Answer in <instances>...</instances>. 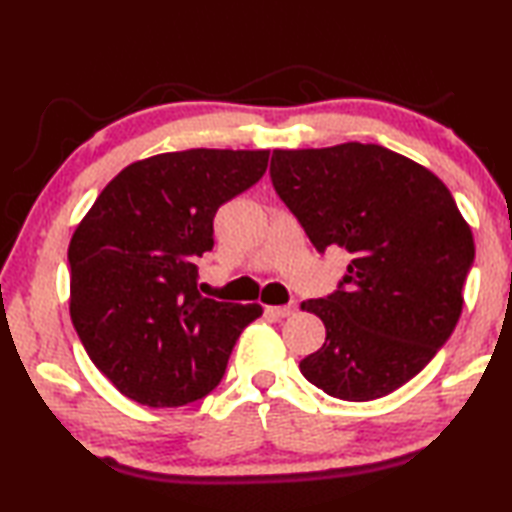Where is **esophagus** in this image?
I'll use <instances>...</instances> for the list:
<instances>
[{
  "label": "esophagus",
  "mask_w": 512,
  "mask_h": 512,
  "mask_svg": "<svg viewBox=\"0 0 512 512\" xmlns=\"http://www.w3.org/2000/svg\"><path fill=\"white\" fill-rule=\"evenodd\" d=\"M266 314L273 318H287L291 314H296V305H282V307H266Z\"/></svg>",
  "instance_id": "esophagus-1"
}]
</instances>
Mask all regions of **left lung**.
Returning a JSON list of instances; mask_svg holds the SVG:
<instances>
[{"mask_svg": "<svg viewBox=\"0 0 512 512\" xmlns=\"http://www.w3.org/2000/svg\"><path fill=\"white\" fill-rule=\"evenodd\" d=\"M268 173L318 253L339 246L352 255L339 287L302 302L327 336L300 372L348 402L397 391L461 318L474 239L454 196L429 169L379 144L277 149Z\"/></svg>", "mask_w": 512, "mask_h": 512, "instance_id": "left-lung-1", "label": "left lung"}]
</instances>
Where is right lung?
I'll return each instance as SVG.
<instances>
[{
	"mask_svg": "<svg viewBox=\"0 0 512 512\" xmlns=\"http://www.w3.org/2000/svg\"><path fill=\"white\" fill-rule=\"evenodd\" d=\"M268 151L189 149L128 164L69 241V314L121 395L164 409L212 393L259 305L201 296L214 214L253 187Z\"/></svg>",
	"mask_w": 512,
	"mask_h": 512,
	"instance_id": "1",
	"label": "right lung"
}]
</instances>
